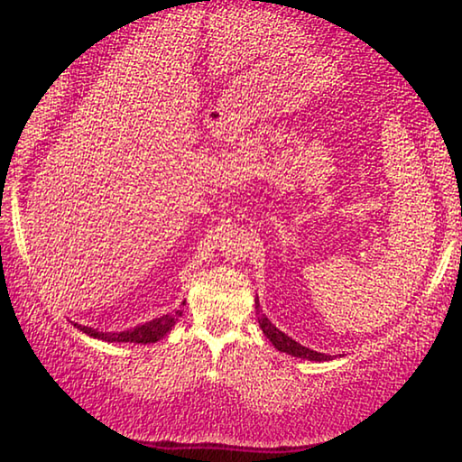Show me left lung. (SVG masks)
<instances>
[{"label":"left lung","mask_w":462,"mask_h":462,"mask_svg":"<svg viewBox=\"0 0 462 462\" xmlns=\"http://www.w3.org/2000/svg\"><path fill=\"white\" fill-rule=\"evenodd\" d=\"M254 303H256V314H259V326H261V330H263V334L267 336V338L273 342V346H275L277 350H281V353L291 355V356H297V358H308V361H318V363L330 361L332 356L322 355V353H316V350L301 346L300 342H295L293 338H289L287 334L281 332L279 328H277L275 324H271V319L263 314V310H261V306H259V300H256Z\"/></svg>","instance_id":"1"}]
</instances>
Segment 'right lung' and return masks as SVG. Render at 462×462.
Instances as JSON below:
<instances>
[{"instance_id": "add662e5", "label": "right lung", "mask_w": 462, "mask_h": 462, "mask_svg": "<svg viewBox=\"0 0 462 462\" xmlns=\"http://www.w3.org/2000/svg\"><path fill=\"white\" fill-rule=\"evenodd\" d=\"M177 316H181V310H177L173 316L154 318V319H151V322L140 324L136 328H130V330H124V332H97L89 326H81V324H75V326L79 328L81 332H85L88 336H93V338H99V340L151 344V342L161 340L162 336H167L171 330H173V326L177 322Z\"/></svg>"}]
</instances>
